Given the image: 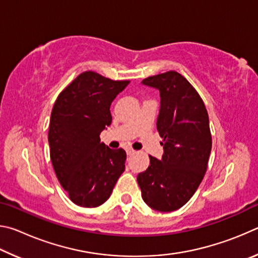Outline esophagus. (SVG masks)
<instances>
[{
	"label": "esophagus",
	"mask_w": 258,
	"mask_h": 258,
	"mask_svg": "<svg viewBox=\"0 0 258 258\" xmlns=\"http://www.w3.org/2000/svg\"><path fill=\"white\" fill-rule=\"evenodd\" d=\"M134 152H135V151H134L133 149H131V148H127V149H126V154H127V156L133 155Z\"/></svg>",
	"instance_id": "1"
}]
</instances>
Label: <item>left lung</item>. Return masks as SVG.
Segmentation results:
<instances>
[{"label": "left lung", "mask_w": 258, "mask_h": 258, "mask_svg": "<svg viewBox=\"0 0 258 258\" xmlns=\"http://www.w3.org/2000/svg\"><path fill=\"white\" fill-rule=\"evenodd\" d=\"M143 85L159 91L157 130L164 154L138 175L141 196L150 208L173 212L189 202L202 183L212 150L206 107L181 74L167 72L148 77Z\"/></svg>", "instance_id": "1"}]
</instances>
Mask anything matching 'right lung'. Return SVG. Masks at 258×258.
<instances>
[{"instance_id": "obj_1", "label": "right lung", "mask_w": 258, "mask_h": 258, "mask_svg": "<svg viewBox=\"0 0 258 258\" xmlns=\"http://www.w3.org/2000/svg\"><path fill=\"white\" fill-rule=\"evenodd\" d=\"M128 84L94 72L82 73L52 109L51 161L61 186L77 206L92 208L107 202L125 171V150L108 148L100 142V133L111 124V102Z\"/></svg>"}]
</instances>
